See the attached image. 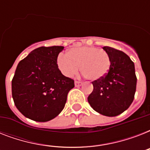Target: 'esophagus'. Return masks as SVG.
Listing matches in <instances>:
<instances>
[{"instance_id":"esophagus-1","label":"esophagus","mask_w":150,"mask_h":150,"mask_svg":"<svg viewBox=\"0 0 150 150\" xmlns=\"http://www.w3.org/2000/svg\"><path fill=\"white\" fill-rule=\"evenodd\" d=\"M75 86H76V87L80 86H82V82H80V81H75Z\"/></svg>"}]
</instances>
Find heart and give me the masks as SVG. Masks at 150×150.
<instances>
[{"instance_id":"heart-1","label":"heart","mask_w":150,"mask_h":150,"mask_svg":"<svg viewBox=\"0 0 150 150\" xmlns=\"http://www.w3.org/2000/svg\"><path fill=\"white\" fill-rule=\"evenodd\" d=\"M59 70L67 77H72L81 70L89 80H100L105 77L110 67V57L106 50L95 47H74L67 55L59 54L57 59Z\"/></svg>"}]
</instances>
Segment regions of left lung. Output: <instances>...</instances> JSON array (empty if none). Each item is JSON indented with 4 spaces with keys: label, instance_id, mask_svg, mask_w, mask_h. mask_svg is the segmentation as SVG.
<instances>
[{
    "label": "left lung",
    "instance_id": "1",
    "mask_svg": "<svg viewBox=\"0 0 150 150\" xmlns=\"http://www.w3.org/2000/svg\"><path fill=\"white\" fill-rule=\"evenodd\" d=\"M103 49L109 54L110 67L105 77L92 82L93 90L88 96V102L103 115L117 116L130 107L135 97L137 82L135 64L121 50L110 47Z\"/></svg>",
    "mask_w": 150,
    "mask_h": 150
}]
</instances>
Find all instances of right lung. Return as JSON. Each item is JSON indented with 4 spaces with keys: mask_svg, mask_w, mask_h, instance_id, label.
<instances>
[{
    "mask_svg": "<svg viewBox=\"0 0 150 150\" xmlns=\"http://www.w3.org/2000/svg\"><path fill=\"white\" fill-rule=\"evenodd\" d=\"M64 47H40L20 61L11 81L17 109L33 121L46 122L58 115L67 101L74 80L66 77L57 64Z\"/></svg>",
    "mask_w": 150,
    "mask_h": 150,
    "instance_id": "obj_1",
    "label": "right lung"
}]
</instances>
